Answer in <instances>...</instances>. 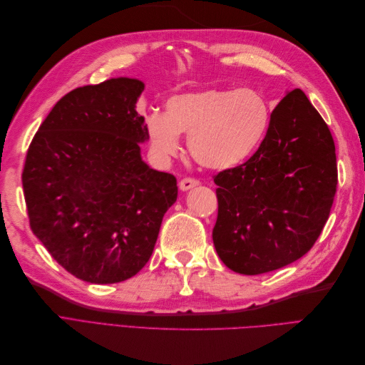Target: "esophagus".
<instances>
[{"label": "esophagus", "instance_id": "obj_1", "mask_svg": "<svg viewBox=\"0 0 365 365\" xmlns=\"http://www.w3.org/2000/svg\"><path fill=\"white\" fill-rule=\"evenodd\" d=\"M197 185H200V181L195 180V178H184V180L180 181V189L182 192L190 190V189H193V187H197Z\"/></svg>", "mask_w": 365, "mask_h": 365}]
</instances>
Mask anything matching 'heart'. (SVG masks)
<instances>
[{"label": "heart", "instance_id": "obj_1", "mask_svg": "<svg viewBox=\"0 0 365 365\" xmlns=\"http://www.w3.org/2000/svg\"><path fill=\"white\" fill-rule=\"evenodd\" d=\"M272 111L254 88L190 91L172 96L165 113H150L146 129L160 157L181 150L180 134L189 135L192 157L202 168L228 170L248 161L268 134Z\"/></svg>", "mask_w": 365, "mask_h": 365}]
</instances>
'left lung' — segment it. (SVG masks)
<instances>
[{
	"mask_svg": "<svg viewBox=\"0 0 365 365\" xmlns=\"http://www.w3.org/2000/svg\"><path fill=\"white\" fill-rule=\"evenodd\" d=\"M213 244L231 271L257 275L286 267L311 250L336 193L335 143L302 90L275 106L257 152L219 172Z\"/></svg>",
	"mask_w": 365,
	"mask_h": 365,
	"instance_id": "obj_1",
	"label": "left lung"
}]
</instances>
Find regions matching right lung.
Wrapping results in <instances>:
<instances>
[{"mask_svg":"<svg viewBox=\"0 0 365 365\" xmlns=\"http://www.w3.org/2000/svg\"><path fill=\"white\" fill-rule=\"evenodd\" d=\"M145 83L117 77L65 94L27 150L30 227L51 257L88 283L125 282L152 256L176 178L150 169L137 101Z\"/></svg>","mask_w":365,"mask_h":365,"instance_id":"right-lung-1","label":"right lung"}]
</instances>
